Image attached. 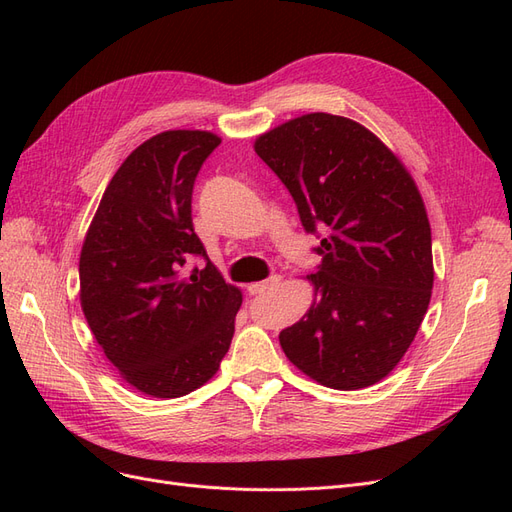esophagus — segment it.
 <instances>
[{"mask_svg": "<svg viewBox=\"0 0 512 512\" xmlns=\"http://www.w3.org/2000/svg\"><path fill=\"white\" fill-rule=\"evenodd\" d=\"M280 282H282V277H280V275H271L269 280H265V282H256V284H250V292H252V294H262V292H269V290H273V288L280 286Z\"/></svg>", "mask_w": 512, "mask_h": 512, "instance_id": "34e87169", "label": "esophagus"}]
</instances>
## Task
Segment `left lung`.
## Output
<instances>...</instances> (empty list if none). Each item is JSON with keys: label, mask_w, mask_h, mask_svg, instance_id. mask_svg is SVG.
I'll return each instance as SVG.
<instances>
[{"label": "left lung", "mask_w": 512, "mask_h": 512, "mask_svg": "<svg viewBox=\"0 0 512 512\" xmlns=\"http://www.w3.org/2000/svg\"><path fill=\"white\" fill-rule=\"evenodd\" d=\"M288 188L305 232L322 241L307 275L314 303L280 333L292 365L339 391L389 376L427 314L431 228L406 166L352 119L309 113L256 138Z\"/></svg>", "instance_id": "1"}]
</instances>
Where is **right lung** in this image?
Instances as JSON below:
<instances>
[{
  "mask_svg": "<svg viewBox=\"0 0 512 512\" xmlns=\"http://www.w3.org/2000/svg\"><path fill=\"white\" fill-rule=\"evenodd\" d=\"M222 143L203 130L151 136L123 160L79 260L81 307L121 378L160 399L183 397L220 369L241 290L211 265L192 224L200 166ZM192 255L205 270L183 274Z\"/></svg>",
  "mask_w": 512,
  "mask_h": 512,
  "instance_id": "right-lung-1",
  "label": "right lung"
}]
</instances>
